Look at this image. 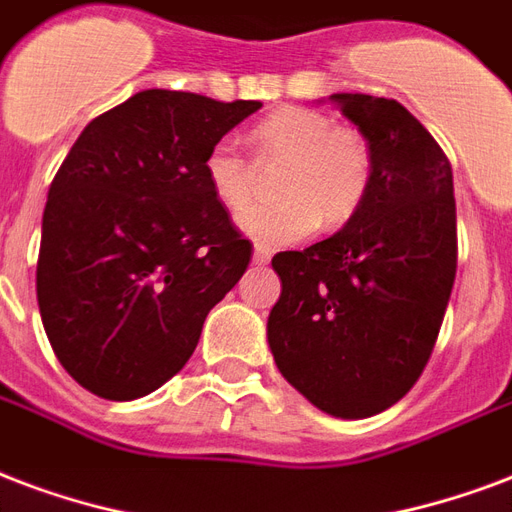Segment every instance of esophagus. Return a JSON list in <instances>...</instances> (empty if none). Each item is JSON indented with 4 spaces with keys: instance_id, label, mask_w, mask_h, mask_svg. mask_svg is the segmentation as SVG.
Wrapping results in <instances>:
<instances>
[{
    "instance_id": "obj_1",
    "label": "esophagus",
    "mask_w": 512,
    "mask_h": 512,
    "mask_svg": "<svg viewBox=\"0 0 512 512\" xmlns=\"http://www.w3.org/2000/svg\"><path fill=\"white\" fill-rule=\"evenodd\" d=\"M270 259L272 248H267V245H256V248H253V261H256V264H267Z\"/></svg>"
}]
</instances>
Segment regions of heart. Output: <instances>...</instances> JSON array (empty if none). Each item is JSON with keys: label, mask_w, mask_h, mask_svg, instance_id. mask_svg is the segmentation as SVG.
<instances>
[{"label": "heart", "mask_w": 512, "mask_h": 512, "mask_svg": "<svg viewBox=\"0 0 512 512\" xmlns=\"http://www.w3.org/2000/svg\"><path fill=\"white\" fill-rule=\"evenodd\" d=\"M256 164L275 167L278 197L248 207L240 226L261 245H288L315 226L337 229L359 213L375 180V148L356 126L334 124L321 110L286 105L253 124ZM256 164L234 142L218 140L202 159V178L226 210H242L256 194Z\"/></svg>", "instance_id": "1"}]
</instances>
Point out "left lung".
Returning <instances> with one entry per match:
<instances>
[{
    "instance_id": "1",
    "label": "left lung",
    "mask_w": 512,
    "mask_h": 512,
    "mask_svg": "<svg viewBox=\"0 0 512 512\" xmlns=\"http://www.w3.org/2000/svg\"><path fill=\"white\" fill-rule=\"evenodd\" d=\"M375 148L370 197L332 237L280 251L267 321L280 375L318 410L367 418L421 378L456 278L451 161L397 99L334 94Z\"/></svg>"
}]
</instances>
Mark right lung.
Returning <instances> with one entry per match:
<instances>
[{"label":"right lung","mask_w":512,"mask_h":512,"mask_svg":"<svg viewBox=\"0 0 512 512\" xmlns=\"http://www.w3.org/2000/svg\"><path fill=\"white\" fill-rule=\"evenodd\" d=\"M261 102L148 88L83 129L48 191L37 302L61 367L102 399L167 383L253 256L202 178Z\"/></svg>","instance_id":"1"}]
</instances>
